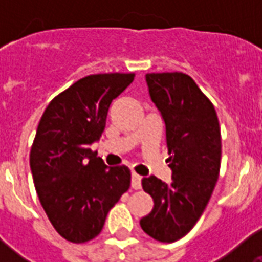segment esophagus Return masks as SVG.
<instances>
[{
  "label": "esophagus",
  "mask_w": 262,
  "mask_h": 262,
  "mask_svg": "<svg viewBox=\"0 0 262 262\" xmlns=\"http://www.w3.org/2000/svg\"><path fill=\"white\" fill-rule=\"evenodd\" d=\"M130 184L133 189H140L142 188V177L137 176V174H132Z\"/></svg>",
  "instance_id": "34e87169"
}]
</instances>
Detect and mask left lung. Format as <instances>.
<instances>
[{
	"instance_id": "left-lung-1",
	"label": "left lung",
	"mask_w": 262,
	"mask_h": 262,
	"mask_svg": "<svg viewBox=\"0 0 262 262\" xmlns=\"http://www.w3.org/2000/svg\"><path fill=\"white\" fill-rule=\"evenodd\" d=\"M146 82L164 122L172 176L170 182L154 176L142 180L154 206L140 219V226L156 240L172 243L202 216L219 178V120L212 102L189 75L153 73L146 74Z\"/></svg>"
}]
</instances>
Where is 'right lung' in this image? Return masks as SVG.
<instances>
[{
    "mask_svg": "<svg viewBox=\"0 0 262 262\" xmlns=\"http://www.w3.org/2000/svg\"><path fill=\"white\" fill-rule=\"evenodd\" d=\"M135 74L81 78L49 103L31 150L37 196L60 236L85 243L102 230L106 214L130 187L126 165L108 167L91 144L99 140L114 99Z\"/></svg>",
    "mask_w": 262,
    "mask_h": 262,
    "instance_id": "right-lung-1",
    "label": "right lung"
}]
</instances>
